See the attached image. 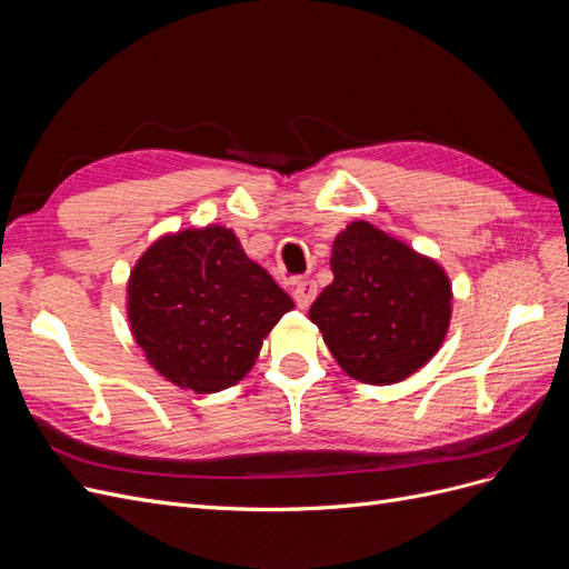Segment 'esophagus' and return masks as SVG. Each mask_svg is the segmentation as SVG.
Listing matches in <instances>:
<instances>
[{"label": "esophagus", "instance_id": "34e87169", "mask_svg": "<svg viewBox=\"0 0 569 569\" xmlns=\"http://www.w3.org/2000/svg\"><path fill=\"white\" fill-rule=\"evenodd\" d=\"M291 295H295V301H297L299 308H308L318 295V284L313 280H299L295 284V291H291Z\"/></svg>", "mask_w": 569, "mask_h": 569}]
</instances>
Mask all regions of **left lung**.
Segmentation results:
<instances>
[{
	"label": "left lung",
	"instance_id": "1",
	"mask_svg": "<svg viewBox=\"0 0 569 569\" xmlns=\"http://www.w3.org/2000/svg\"><path fill=\"white\" fill-rule=\"evenodd\" d=\"M330 266L335 280L308 318L343 372L366 385H393L439 351L453 295L432 258L356 220L337 234Z\"/></svg>",
	"mask_w": 569,
	"mask_h": 569
}]
</instances>
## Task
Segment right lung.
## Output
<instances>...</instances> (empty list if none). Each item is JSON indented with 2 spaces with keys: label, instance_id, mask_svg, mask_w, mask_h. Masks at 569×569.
<instances>
[{
  "label": "right lung",
  "instance_id": "add662e5",
  "mask_svg": "<svg viewBox=\"0 0 569 569\" xmlns=\"http://www.w3.org/2000/svg\"><path fill=\"white\" fill-rule=\"evenodd\" d=\"M291 308L287 291L220 226L161 237L128 282L130 330L149 366L197 393L242 380Z\"/></svg>",
  "mask_w": 569,
  "mask_h": 569
}]
</instances>
